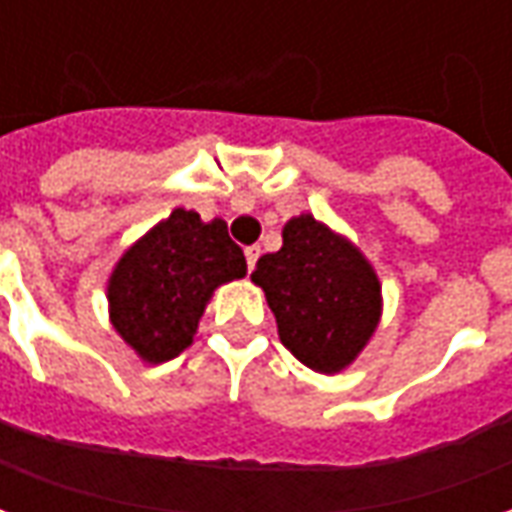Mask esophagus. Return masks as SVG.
<instances>
[{
	"label": "esophagus",
	"mask_w": 512,
	"mask_h": 512,
	"mask_svg": "<svg viewBox=\"0 0 512 512\" xmlns=\"http://www.w3.org/2000/svg\"><path fill=\"white\" fill-rule=\"evenodd\" d=\"M244 255H246V268L252 271V268H255V263H257V257H260V246H246Z\"/></svg>",
	"instance_id": "34e87169"
}]
</instances>
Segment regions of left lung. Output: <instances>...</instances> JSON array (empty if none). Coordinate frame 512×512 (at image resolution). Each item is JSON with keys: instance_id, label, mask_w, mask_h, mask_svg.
<instances>
[{"instance_id": "8db88e82", "label": "left lung", "mask_w": 512, "mask_h": 512, "mask_svg": "<svg viewBox=\"0 0 512 512\" xmlns=\"http://www.w3.org/2000/svg\"><path fill=\"white\" fill-rule=\"evenodd\" d=\"M282 345L315 373H343L376 334L384 299L376 268L345 235L312 213L282 227V249L252 271Z\"/></svg>"}]
</instances>
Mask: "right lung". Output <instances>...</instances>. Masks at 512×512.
<instances>
[{
  "label": "right lung",
  "mask_w": 512,
  "mask_h": 512,
  "mask_svg": "<svg viewBox=\"0 0 512 512\" xmlns=\"http://www.w3.org/2000/svg\"><path fill=\"white\" fill-rule=\"evenodd\" d=\"M246 277V257L224 219L175 208L128 246L109 274V321L145 365L183 354L213 290Z\"/></svg>",
  "instance_id": "right-lung-1"
}]
</instances>
